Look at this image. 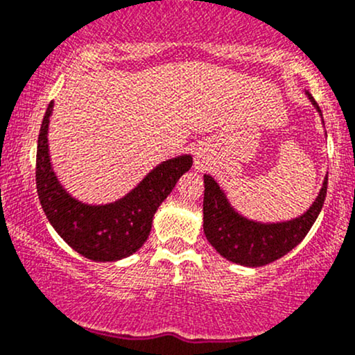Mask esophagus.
Wrapping results in <instances>:
<instances>
[{
	"mask_svg": "<svg viewBox=\"0 0 355 355\" xmlns=\"http://www.w3.org/2000/svg\"><path fill=\"white\" fill-rule=\"evenodd\" d=\"M206 164H208V159H206V154L202 153L201 149L198 150L196 156H194V166H196V169H205Z\"/></svg>",
	"mask_w": 355,
	"mask_h": 355,
	"instance_id": "34e87169",
	"label": "esophagus"
}]
</instances>
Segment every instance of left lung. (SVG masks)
Masks as SVG:
<instances>
[{"label":"left lung","mask_w":355,"mask_h":355,"mask_svg":"<svg viewBox=\"0 0 355 355\" xmlns=\"http://www.w3.org/2000/svg\"><path fill=\"white\" fill-rule=\"evenodd\" d=\"M310 102L320 112L317 102L306 92ZM327 194V178L320 193L306 213L284 223H257L240 216L228 202L223 189L213 178L205 174L202 228L214 250L233 263L263 266L278 260L306 236L315 223Z\"/></svg>","instance_id":"left-lung-1"}]
</instances>
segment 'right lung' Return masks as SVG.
Instances as JSON below:
<instances>
[{
	"mask_svg": "<svg viewBox=\"0 0 355 355\" xmlns=\"http://www.w3.org/2000/svg\"><path fill=\"white\" fill-rule=\"evenodd\" d=\"M51 110L53 102L40 127L37 149V191L51 226L67 245L92 261H117L135 253L149 238L154 213L193 166V157L184 154L164 161L119 201L85 205L62 188L51 169L46 137Z\"/></svg>",
	"mask_w": 355,
	"mask_h": 355,
	"instance_id": "add662e5",
	"label": "right lung"
}]
</instances>
